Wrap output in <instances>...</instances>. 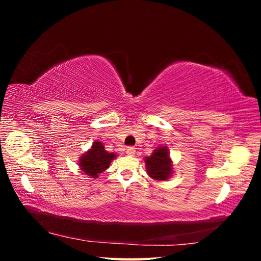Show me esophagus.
<instances>
[{
  "mask_svg": "<svg viewBox=\"0 0 261 261\" xmlns=\"http://www.w3.org/2000/svg\"><path fill=\"white\" fill-rule=\"evenodd\" d=\"M135 148L134 147H128L127 149H126V153H127L128 155H130V156H133V155H135Z\"/></svg>",
  "mask_w": 261,
  "mask_h": 261,
  "instance_id": "1",
  "label": "esophagus"
}]
</instances>
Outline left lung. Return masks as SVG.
<instances>
[{"mask_svg":"<svg viewBox=\"0 0 261 261\" xmlns=\"http://www.w3.org/2000/svg\"><path fill=\"white\" fill-rule=\"evenodd\" d=\"M147 173L156 180H167L172 174V161L167 147L153 150V153L145 158Z\"/></svg>","mask_w":261,"mask_h":261,"instance_id":"obj_1","label":"left lung"}]
</instances>
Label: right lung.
I'll list each match as a JSON object with an SVG mask.
<instances>
[{
	"instance_id": "obj_1",
	"label": "right lung",
	"mask_w": 261,
	"mask_h": 261,
	"mask_svg": "<svg viewBox=\"0 0 261 261\" xmlns=\"http://www.w3.org/2000/svg\"><path fill=\"white\" fill-rule=\"evenodd\" d=\"M115 156V153H110L105 150L103 144L94 141L91 149L82 155L80 168L86 175L97 178L100 173L110 167V163Z\"/></svg>"
}]
</instances>
